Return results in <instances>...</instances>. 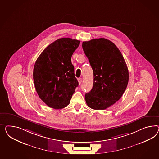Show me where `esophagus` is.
Returning <instances> with one entry per match:
<instances>
[{
	"label": "esophagus",
	"mask_w": 159,
	"mask_h": 159,
	"mask_svg": "<svg viewBox=\"0 0 159 159\" xmlns=\"http://www.w3.org/2000/svg\"><path fill=\"white\" fill-rule=\"evenodd\" d=\"M78 82H79V84H80L82 82V78H79V79H78Z\"/></svg>",
	"instance_id": "34e87169"
}]
</instances>
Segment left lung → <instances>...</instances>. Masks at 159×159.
<instances>
[{"instance_id":"8db88e82","label":"left lung","mask_w":159,"mask_h":159,"mask_svg":"<svg viewBox=\"0 0 159 159\" xmlns=\"http://www.w3.org/2000/svg\"><path fill=\"white\" fill-rule=\"evenodd\" d=\"M82 47L94 73L91 90L85 99L89 107L103 110L119 100L129 82L127 66L114 43L105 38L83 42Z\"/></svg>"}]
</instances>
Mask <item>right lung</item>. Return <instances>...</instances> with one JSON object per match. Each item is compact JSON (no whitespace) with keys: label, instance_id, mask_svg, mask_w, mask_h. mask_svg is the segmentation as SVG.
I'll return each mask as SVG.
<instances>
[{"label":"right lung","instance_id":"obj_1","mask_svg":"<svg viewBox=\"0 0 159 159\" xmlns=\"http://www.w3.org/2000/svg\"><path fill=\"white\" fill-rule=\"evenodd\" d=\"M80 40L57 39L40 54L34 64L33 77L36 92L49 107H66L79 85L71 57Z\"/></svg>","mask_w":159,"mask_h":159}]
</instances>
